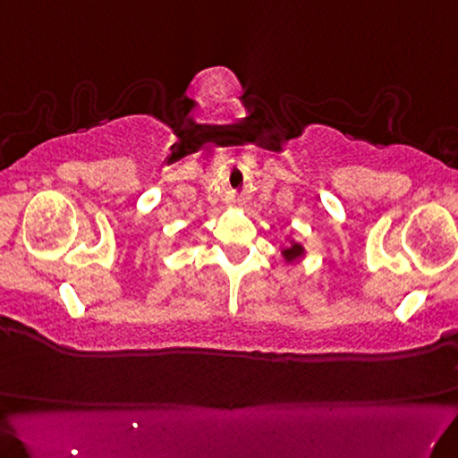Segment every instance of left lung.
<instances>
[{"instance_id":"left-lung-1","label":"left lung","mask_w":458,"mask_h":458,"mask_svg":"<svg viewBox=\"0 0 458 458\" xmlns=\"http://www.w3.org/2000/svg\"><path fill=\"white\" fill-rule=\"evenodd\" d=\"M281 255H283V260H285V265H293L295 260L306 257V246H303L301 242L293 241V238H289V244L283 246Z\"/></svg>"}]
</instances>
